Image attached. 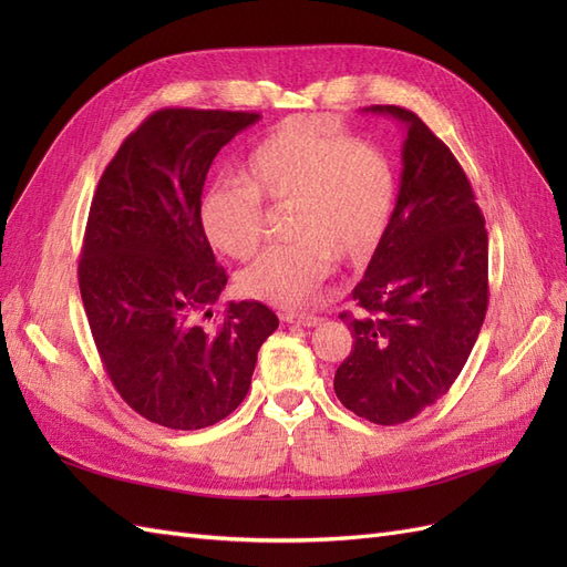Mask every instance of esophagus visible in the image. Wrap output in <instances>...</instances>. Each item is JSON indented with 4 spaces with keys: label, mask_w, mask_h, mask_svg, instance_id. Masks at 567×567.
Instances as JSON below:
<instances>
[{
    "label": "esophagus",
    "mask_w": 567,
    "mask_h": 567,
    "mask_svg": "<svg viewBox=\"0 0 567 567\" xmlns=\"http://www.w3.org/2000/svg\"><path fill=\"white\" fill-rule=\"evenodd\" d=\"M284 321L298 323V326H307V329H310V326L321 323V317L310 315V312H286V315H284Z\"/></svg>",
    "instance_id": "obj_1"
}]
</instances>
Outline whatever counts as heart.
Masks as SVG:
<instances>
[{
	"label": "heart",
	"instance_id": "1",
	"mask_svg": "<svg viewBox=\"0 0 567 567\" xmlns=\"http://www.w3.org/2000/svg\"><path fill=\"white\" fill-rule=\"evenodd\" d=\"M262 200L290 205L284 234L238 277V290L271 305H302L331 277L336 260L359 265L379 248L398 200L385 153L315 115L288 117L238 163V179L205 188L198 225L215 250L246 260L265 229Z\"/></svg>",
	"mask_w": 567,
	"mask_h": 567
}]
</instances>
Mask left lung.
Instances as JSON below:
<instances>
[{
	"label": "left lung",
	"instance_id": "8db88e82",
	"mask_svg": "<svg viewBox=\"0 0 567 567\" xmlns=\"http://www.w3.org/2000/svg\"><path fill=\"white\" fill-rule=\"evenodd\" d=\"M406 130L400 194L364 279L359 312H342L352 352L336 371L338 400L379 425L414 419L447 394L485 321L487 229L454 153L400 106H369Z\"/></svg>",
	"mask_w": 567,
	"mask_h": 567
}]
</instances>
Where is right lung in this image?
<instances>
[{
    "instance_id": "add662e5",
    "label": "right lung",
    "mask_w": 567,
    "mask_h": 567,
    "mask_svg": "<svg viewBox=\"0 0 567 567\" xmlns=\"http://www.w3.org/2000/svg\"><path fill=\"white\" fill-rule=\"evenodd\" d=\"M260 115L163 109L99 179L78 265L80 293L111 383L136 414L198 431L244 402L257 350L279 319L257 300L203 321L227 286L198 225L208 169Z\"/></svg>"
}]
</instances>
